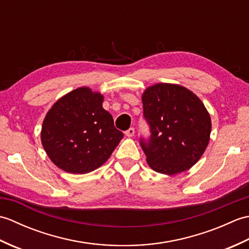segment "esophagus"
Wrapping results in <instances>:
<instances>
[{
  "instance_id": "esophagus-1",
  "label": "esophagus",
  "mask_w": 249,
  "mask_h": 249,
  "mask_svg": "<svg viewBox=\"0 0 249 249\" xmlns=\"http://www.w3.org/2000/svg\"><path fill=\"white\" fill-rule=\"evenodd\" d=\"M125 135L127 136V137H133L134 135H135V128H133V127H130L129 129H127L125 131Z\"/></svg>"
}]
</instances>
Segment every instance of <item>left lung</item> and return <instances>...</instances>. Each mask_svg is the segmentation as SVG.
<instances>
[{
  "label": "left lung",
  "instance_id": "8db88e82",
  "mask_svg": "<svg viewBox=\"0 0 249 249\" xmlns=\"http://www.w3.org/2000/svg\"><path fill=\"white\" fill-rule=\"evenodd\" d=\"M149 139L140 145L149 166L168 176L192 168L209 144L211 118L203 103L178 84L157 83L142 95Z\"/></svg>",
  "mask_w": 249,
  "mask_h": 249
}]
</instances>
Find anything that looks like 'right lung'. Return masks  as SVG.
<instances>
[{
    "label": "right lung",
    "mask_w": 249,
    "mask_h": 249,
    "mask_svg": "<svg viewBox=\"0 0 249 249\" xmlns=\"http://www.w3.org/2000/svg\"><path fill=\"white\" fill-rule=\"evenodd\" d=\"M104 96L79 88L52 106L41 127V143L51 161L73 174L89 173L108 160L123 138L103 108Z\"/></svg>",
    "instance_id": "add662e5"
}]
</instances>
